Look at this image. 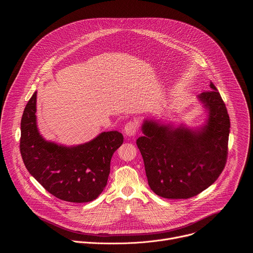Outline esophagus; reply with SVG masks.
Instances as JSON below:
<instances>
[{
    "label": "esophagus",
    "mask_w": 253,
    "mask_h": 253,
    "mask_svg": "<svg viewBox=\"0 0 253 253\" xmlns=\"http://www.w3.org/2000/svg\"><path fill=\"white\" fill-rule=\"evenodd\" d=\"M138 131V122L137 121H129L128 123H126L125 128H124V132L125 135L127 136H134Z\"/></svg>",
    "instance_id": "34e87169"
}]
</instances>
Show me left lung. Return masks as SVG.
I'll use <instances>...</instances> for the list:
<instances>
[{"mask_svg": "<svg viewBox=\"0 0 253 253\" xmlns=\"http://www.w3.org/2000/svg\"><path fill=\"white\" fill-rule=\"evenodd\" d=\"M198 98L208 110L198 130L145 120L144 136L137 139L148 184L157 195L187 199L213 184L223 171L228 154L230 120L225 104L213 83Z\"/></svg>", "mask_w": 253, "mask_h": 253, "instance_id": "obj_1", "label": "left lung"}]
</instances>
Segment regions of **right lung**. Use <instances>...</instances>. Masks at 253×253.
<instances>
[{
    "label": "right lung",
    "mask_w": 253,
    "mask_h": 253,
    "mask_svg": "<svg viewBox=\"0 0 253 253\" xmlns=\"http://www.w3.org/2000/svg\"><path fill=\"white\" fill-rule=\"evenodd\" d=\"M34 93L21 120L20 151L30 174L55 197L75 203L96 199L107 185L110 162L122 145L118 131L103 132L78 146L66 147L46 141L36 123Z\"/></svg>",
    "instance_id": "obj_1"
}]
</instances>
